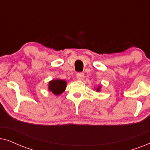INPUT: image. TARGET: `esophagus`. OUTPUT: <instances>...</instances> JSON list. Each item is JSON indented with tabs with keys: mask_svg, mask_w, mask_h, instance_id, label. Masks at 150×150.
<instances>
[{
	"mask_svg": "<svg viewBox=\"0 0 150 150\" xmlns=\"http://www.w3.org/2000/svg\"><path fill=\"white\" fill-rule=\"evenodd\" d=\"M84 77V74L83 73H78L76 74V79L78 80H83Z\"/></svg>",
	"mask_w": 150,
	"mask_h": 150,
	"instance_id": "obj_1",
	"label": "esophagus"
}]
</instances>
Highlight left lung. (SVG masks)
I'll use <instances>...</instances> for the list:
<instances>
[{
	"instance_id": "8db88e82",
	"label": "left lung",
	"mask_w": 150,
	"mask_h": 150,
	"mask_svg": "<svg viewBox=\"0 0 150 150\" xmlns=\"http://www.w3.org/2000/svg\"><path fill=\"white\" fill-rule=\"evenodd\" d=\"M101 85H100V86H98L96 88H95V89H96V91H97V92H100V91H101Z\"/></svg>"
}]
</instances>
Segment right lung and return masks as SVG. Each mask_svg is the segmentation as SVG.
Returning <instances> with one entry per match:
<instances>
[{
  "instance_id": "obj_1",
  "label": "right lung",
  "mask_w": 150,
  "mask_h": 150,
  "mask_svg": "<svg viewBox=\"0 0 150 150\" xmlns=\"http://www.w3.org/2000/svg\"><path fill=\"white\" fill-rule=\"evenodd\" d=\"M67 87V82L65 80L53 79L48 82V90L55 96L61 95Z\"/></svg>"
}]
</instances>
